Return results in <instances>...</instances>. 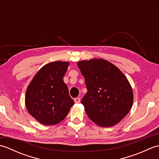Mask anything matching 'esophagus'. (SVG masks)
Masks as SVG:
<instances>
[{
    "label": "esophagus",
    "instance_id": "obj_1",
    "mask_svg": "<svg viewBox=\"0 0 159 159\" xmlns=\"http://www.w3.org/2000/svg\"><path fill=\"white\" fill-rule=\"evenodd\" d=\"M74 102L76 103H80V98H76L74 99Z\"/></svg>",
    "mask_w": 159,
    "mask_h": 159
}]
</instances>
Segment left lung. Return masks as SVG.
Masks as SVG:
<instances>
[{"label": "left lung", "mask_w": 159, "mask_h": 159, "mask_svg": "<svg viewBox=\"0 0 159 159\" xmlns=\"http://www.w3.org/2000/svg\"><path fill=\"white\" fill-rule=\"evenodd\" d=\"M85 78L87 92L81 104L89 119L102 127L118 124L130 111L133 92L122 72L103 59L77 63Z\"/></svg>", "instance_id": "obj_1"}]
</instances>
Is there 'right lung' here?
<instances>
[{"label": "right lung", "mask_w": 159, "mask_h": 159, "mask_svg": "<svg viewBox=\"0 0 159 159\" xmlns=\"http://www.w3.org/2000/svg\"><path fill=\"white\" fill-rule=\"evenodd\" d=\"M69 62H50L33 77L26 91L28 112L40 124L55 125L65 119L74 102L63 81Z\"/></svg>", "instance_id": "right-lung-1"}]
</instances>
